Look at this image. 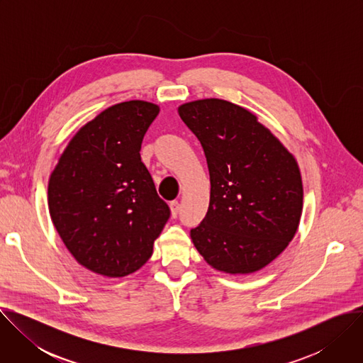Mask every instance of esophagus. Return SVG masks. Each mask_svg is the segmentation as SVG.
<instances>
[{"label": "esophagus", "instance_id": "34e87169", "mask_svg": "<svg viewBox=\"0 0 363 363\" xmlns=\"http://www.w3.org/2000/svg\"><path fill=\"white\" fill-rule=\"evenodd\" d=\"M169 206H171V213H172V217L175 218V217L178 216V213H179L181 203H179V201H172V202L169 203Z\"/></svg>", "mask_w": 363, "mask_h": 363}]
</instances>
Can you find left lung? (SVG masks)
I'll use <instances>...</instances> for the list:
<instances>
[{"label": "left lung", "mask_w": 363, "mask_h": 363, "mask_svg": "<svg viewBox=\"0 0 363 363\" xmlns=\"http://www.w3.org/2000/svg\"><path fill=\"white\" fill-rule=\"evenodd\" d=\"M178 113L202 145L211 195L191 238L220 272L262 270L293 240L303 210L297 162L244 108L221 99L195 100Z\"/></svg>", "instance_id": "left-lung-1"}]
</instances>
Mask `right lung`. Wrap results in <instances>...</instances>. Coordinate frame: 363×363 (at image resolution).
Masks as SVG:
<instances>
[{
	"mask_svg": "<svg viewBox=\"0 0 363 363\" xmlns=\"http://www.w3.org/2000/svg\"><path fill=\"white\" fill-rule=\"evenodd\" d=\"M160 108L118 103L69 142L48 181V210L76 260L93 273L123 277L140 269L169 220L140 160V146Z\"/></svg>",
	"mask_w": 363,
	"mask_h": 363,
	"instance_id": "add662e5",
	"label": "right lung"
}]
</instances>
